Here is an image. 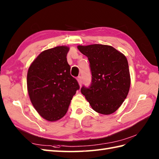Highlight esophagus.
<instances>
[{"label": "esophagus", "mask_w": 159, "mask_h": 159, "mask_svg": "<svg viewBox=\"0 0 159 159\" xmlns=\"http://www.w3.org/2000/svg\"><path fill=\"white\" fill-rule=\"evenodd\" d=\"M77 82H78L79 83V85L81 86H82V77H81L80 76H79L78 77H77Z\"/></svg>", "instance_id": "esophagus-1"}]
</instances>
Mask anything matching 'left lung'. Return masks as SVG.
I'll use <instances>...</instances> for the list:
<instances>
[{"label":"left lung","instance_id":"left-lung-1","mask_svg":"<svg viewBox=\"0 0 159 159\" xmlns=\"http://www.w3.org/2000/svg\"><path fill=\"white\" fill-rule=\"evenodd\" d=\"M77 48L89 58L92 73L90 86H82L81 93L95 111L104 115L115 112L127 97L130 89L126 56L110 45H78Z\"/></svg>","mask_w":159,"mask_h":159}]
</instances>
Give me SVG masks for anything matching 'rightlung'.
<instances>
[{
    "instance_id": "obj_1",
    "label": "right lung",
    "mask_w": 159,
    "mask_h": 159,
    "mask_svg": "<svg viewBox=\"0 0 159 159\" xmlns=\"http://www.w3.org/2000/svg\"><path fill=\"white\" fill-rule=\"evenodd\" d=\"M67 46L42 52L32 62L27 73V89L33 107L48 121L58 120L68 110L73 97L80 89L70 75L66 60Z\"/></svg>"
}]
</instances>
